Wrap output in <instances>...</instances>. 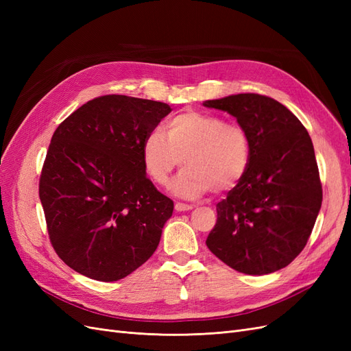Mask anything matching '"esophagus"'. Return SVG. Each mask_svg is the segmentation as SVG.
<instances>
[{"label":"esophagus","instance_id":"obj_1","mask_svg":"<svg viewBox=\"0 0 351 351\" xmlns=\"http://www.w3.org/2000/svg\"><path fill=\"white\" fill-rule=\"evenodd\" d=\"M193 208H195V205H192V204H183V202H177V204H176V210L177 212H184V210H190Z\"/></svg>","mask_w":351,"mask_h":351}]
</instances>
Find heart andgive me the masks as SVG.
<instances>
[{"label": "heart", "mask_w": 351, "mask_h": 351, "mask_svg": "<svg viewBox=\"0 0 351 351\" xmlns=\"http://www.w3.org/2000/svg\"><path fill=\"white\" fill-rule=\"evenodd\" d=\"M151 132L142 143V164L152 183L167 186L174 169L186 165L173 184L174 193L193 199L234 189L252 161V139L239 123L200 111H184Z\"/></svg>", "instance_id": "heart-1"}]
</instances>
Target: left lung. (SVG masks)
Listing matches in <instances>:
<instances>
[{
  "label": "left lung",
  "instance_id": "left-lung-1",
  "mask_svg": "<svg viewBox=\"0 0 351 351\" xmlns=\"http://www.w3.org/2000/svg\"><path fill=\"white\" fill-rule=\"evenodd\" d=\"M205 107L236 117L252 139L247 174L217 204L206 246L239 272L278 271L304 249L322 205L311 136L289 108L265 95H231Z\"/></svg>",
  "mask_w": 351,
  "mask_h": 351
}]
</instances>
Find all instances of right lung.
I'll use <instances>...</instances> for the list:
<instances>
[{
	"mask_svg": "<svg viewBox=\"0 0 351 351\" xmlns=\"http://www.w3.org/2000/svg\"><path fill=\"white\" fill-rule=\"evenodd\" d=\"M169 105L105 95L52 134L39 178L49 241L60 259L98 281H117L149 259L174 202L146 177L142 143Z\"/></svg>",
	"mask_w": 351,
	"mask_h": 351,
	"instance_id": "add662e5",
	"label": "right lung"
}]
</instances>
